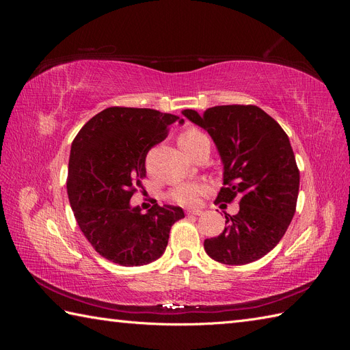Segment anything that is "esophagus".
Returning a JSON list of instances; mask_svg holds the SVG:
<instances>
[{
  "mask_svg": "<svg viewBox=\"0 0 350 350\" xmlns=\"http://www.w3.org/2000/svg\"><path fill=\"white\" fill-rule=\"evenodd\" d=\"M185 213H187V216H200V215H203V210H200V208H194V210H187Z\"/></svg>",
  "mask_w": 350,
  "mask_h": 350,
  "instance_id": "esophagus-1",
  "label": "esophagus"
}]
</instances>
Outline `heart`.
Masks as SVG:
<instances>
[{
	"label": "heart",
	"mask_w": 350,
	"mask_h": 350,
	"mask_svg": "<svg viewBox=\"0 0 350 350\" xmlns=\"http://www.w3.org/2000/svg\"><path fill=\"white\" fill-rule=\"evenodd\" d=\"M206 139L207 135L203 131H200L197 129H189L179 137V143H181L184 150L189 154L200 142H203ZM208 191H210V187L206 183L188 181V183H181L175 185L171 191H169V198L181 206L193 207V206H197L201 197L206 196Z\"/></svg>",
	"instance_id": "1"
}]
</instances>
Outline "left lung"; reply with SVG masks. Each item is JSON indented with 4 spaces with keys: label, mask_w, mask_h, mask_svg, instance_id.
Here are the masks:
<instances>
[{
    "label": "left lung",
    "mask_w": 350,
    "mask_h": 350,
    "mask_svg": "<svg viewBox=\"0 0 350 350\" xmlns=\"http://www.w3.org/2000/svg\"><path fill=\"white\" fill-rule=\"evenodd\" d=\"M183 113L210 134L224 162L225 187L215 203L239 204L235 216H225L224 232L204 241L206 252L229 266L260 260L283 238L296 210L299 169L288 134L254 105Z\"/></svg>",
    "instance_id": "obj_1"
}]
</instances>
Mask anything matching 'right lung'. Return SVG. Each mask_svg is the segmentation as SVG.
<instances>
[{
	"mask_svg": "<svg viewBox=\"0 0 350 350\" xmlns=\"http://www.w3.org/2000/svg\"><path fill=\"white\" fill-rule=\"evenodd\" d=\"M179 116L149 108L112 107L83 125L71 144L67 193L77 224L103 258L125 267L162 256L169 230L184 211L156 201L142 213L131 207L143 188L146 156L163 142Z\"/></svg>",
	"mask_w": 350,
	"mask_h": 350,
	"instance_id": "right-lung-1",
	"label": "right lung"
}]
</instances>
